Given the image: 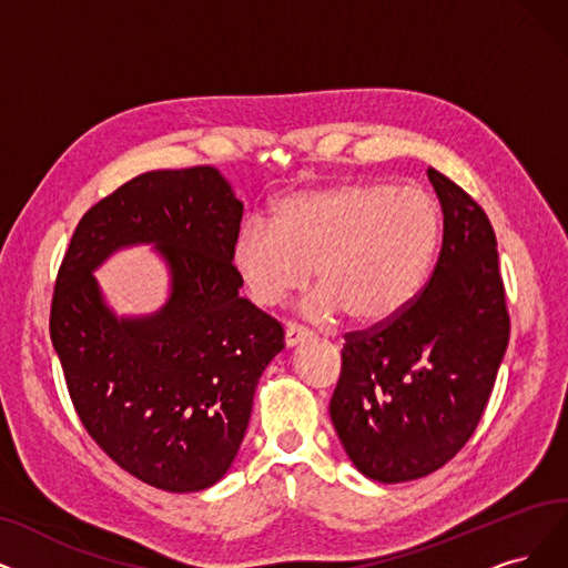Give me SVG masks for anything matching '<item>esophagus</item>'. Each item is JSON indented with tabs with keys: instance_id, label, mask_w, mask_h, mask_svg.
Returning <instances> with one entry per match:
<instances>
[{
	"instance_id": "1",
	"label": "esophagus",
	"mask_w": 568,
	"mask_h": 568,
	"mask_svg": "<svg viewBox=\"0 0 568 568\" xmlns=\"http://www.w3.org/2000/svg\"><path fill=\"white\" fill-rule=\"evenodd\" d=\"M310 335H312V333H310L305 326H301V324H296V322H288V324H286V335H284L286 347H296V345L305 343V339H307Z\"/></svg>"
}]
</instances>
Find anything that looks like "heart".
<instances>
[{
	"mask_svg": "<svg viewBox=\"0 0 568 568\" xmlns=\"http://www.w3.org/2000/svg\"><path fill=\"white\" fill-rule=\"evenodd\" d=\"M443 246L440 202L389 181H343L284 195L272 219L248 221L231 263L248 301L275 307L303 288L314 267L320 284L307 314L347 316L356 328L394 322L424 291Z\"/></svg>",
	"mask_w": 568,
	"mask_h": 568,
	"instance_id": "heart-1",
	"label": "heart"
}]
</instances>
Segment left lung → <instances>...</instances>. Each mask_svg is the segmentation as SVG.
I'll use <instances>...</instances> for the list:
<instances>
[{"mask_svg":"<svg viewBox=\"0 0 568 568\" xmlns=\"http://www.w3.org/2000/svg\"><path fill=\"white\" fill-rule=\"evenodd\" d=\"M426 174L443 207L438 263L394 322L345 335L331 398V422L352 464L389 485L424 478L468 443L510 337L485 210L438 170Z\"/></svg>","mask_w":568,"mask_h":568,"instance_id":"1","label":"left lung"}]
</instances>
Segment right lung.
<instances>
[{
    "instance_id": "add662e5",
    "label": "right lung",
    "mask_w": 568,
    "mask_h": 568,
    "mask_svg": "<svg viewBox=\"0 0 568 568\" xmlns=\"http://www.w3.org/2000/svg\"><path fill=\"white\" fill-rule=\"evenodd\" d=\"M242 210L210 165L144 172L83 214L58 270L51 339L74 410L113 462L158 489L223 478L258 377L284 349L282 324L240 296ZM130 243L156 244L173 291L158 313L119 321L92 270Z\"/></svg>"
}]
</instances>
